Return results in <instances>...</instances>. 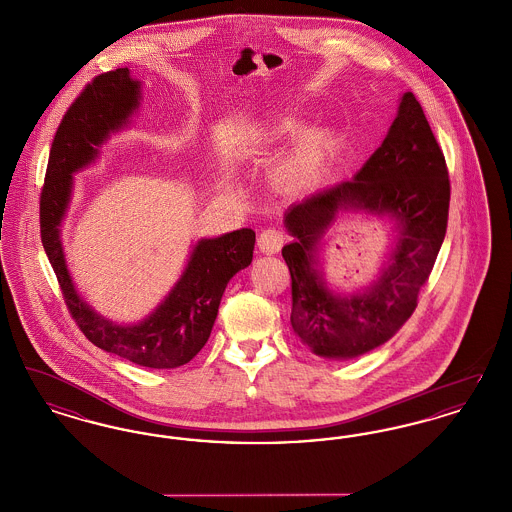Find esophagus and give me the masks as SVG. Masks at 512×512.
<instances>
[{
  "label": "esophagus",
  "instance_id": "esophagus-1",
  "mask_svg": "<svg viewBox=\"0 0 512 512\" xmlns=\"http://www.w3.org/2000/svg\"><path fill=\"white\" fill-rule=\"evenodd\" d=\"M284 240H286V238H284V232H282L280 228H267V230H263V232L259 234L257 245H259V251H261V253L274 255V253H278V251L282 249Z\"/></svg>",
  "mask_w": 512,
  "mask_h": 512
}]
</instances>
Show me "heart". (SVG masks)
Returning <instances> with one entry per match:
<instances>
[{
    "mask_svg": "<svg viewBox=\"0 0 512 512\" xmlns=\"http://www.w3.org/2000/svg\"><path fill=\"white\" fill-rule=\"evenodd\" d=\"M332 147V138L324 130L303 132L274 167L276 182L290 192L313 186L324 171Z\"/></svg>",
    "mask_w": 512,
    "mask_h": 512,
    "instance_id": "b5f03b06",
    "label": "heart"
}]
</instances>
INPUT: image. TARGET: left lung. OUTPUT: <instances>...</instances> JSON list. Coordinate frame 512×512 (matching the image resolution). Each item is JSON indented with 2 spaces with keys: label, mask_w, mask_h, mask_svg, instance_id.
Segmentation results:
<instances>
[{
  "label": "left lung",
  "mask_w": 512,
  "mask_h": 512,
  "mask_svg": "<svg viewBox=\"0 0 512 512\" xmlns=\"http://www.w3.org/2000/svg\"><path fill=\"white\" fill-rule=\"evenodd\" d=\"M449 174L420 103L405 92L388 136L351 180L293 203L282 247L292 274V328L315 355L347 361L395 336L416 309L449 215ZM340 212L388 216L396 240L381 276L357 293L332 291L319 265L321 238Z\"/></svg>",
  "instance_id": "obj_1"
}]
</instances>
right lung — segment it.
<instances>
[{
  "instance_id": "add662e5",
  "label": "right lung",
  "mask_w": 512,
  "mask_h": 512,
  "mask_svg": "<svg viewBox=\"0 0 512 512\" xmlns=\"http://www.w3.org/2000/svg\"><path fill=\"white\" fill-rule=\"evenodd\" d=\"M140 101L142 84L124 67L99 74L69 107L49 151L40 195V230L65 303L82 334L99 349L134 365L176 368L190 363L209 340L226 284L236 272L251 265L255 232L242 228L219 238H201L171 292L134 324L113 322L80 297L61 242L74 174L90 167L111 134L128 126Z\"/></svg>"
}]
</instances>
